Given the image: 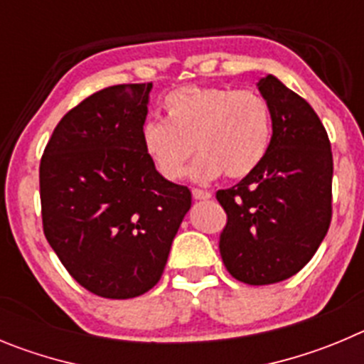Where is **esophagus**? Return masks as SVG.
Masks as SVG:
<instances>
[{"label":"esophagus","mask_w":364,"mask_h":364,"mask_svg":"<svg viewBox=\"0 0 364 364\" xmlns=\"http://www.w3.org/2000/svg\"><path fill=\"white\" fill-rule=\"evenodd\" d=\"M192 196H194V199H198V201H206V199H212L210 192H206V190H201V188L192 190Z\"/></svg>","instance_id":"34e87169"}]
</instances>
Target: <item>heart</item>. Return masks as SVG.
<instances>
[{
	"mask_svg": "<svg viewBox=\"0 0 364 364\" xmlns=\"http://www.w3.org/2000/svg\"><path fill=\"white\" fill-rule=\"evenodd\" d=\"M165 119H149L141 145L165 179L176 181L190 168L194 181L225 174L243 178L259 165L268 149L272 119L268 103L254 90L183 87L163 100Z\"/></svg>",
	"mask_w": 364,
	"mask_h": 364,
	"instance_id": "heart-1",
	"label": "heart"
}]
</instances>
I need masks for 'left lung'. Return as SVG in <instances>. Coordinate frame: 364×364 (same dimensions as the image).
<instances>
[{
    "mask_svg": "<svg viewBox=\"0 0 364 364\" xmlns=\"http://www.w3.org/2000/svg\"><path fill=\"white\" fill-rule=\"evenodd\" d=\"M257 90L270 109L272 137L259 165L215 194L228 215L219 252L237 281L272 284L297 274L325 239L333 161L325 127L303 97L272 74Z\"/></svg>",
    "mask_w": 364,
    "mask_h": 364,
    "instance_id": "left-lung-1",
    "label": "left lung"
}]
</instances>
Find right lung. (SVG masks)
<instances>
[{"label":"right lung","mask_w":364,"mask_h":364,"mask_svg":"<svg viewBox=\"0 0 364 364\" xmlns=\"http://www.w3.org/2000/svg\"><path fill=\"white\" fill-rule=\"evenodd\" d=\"M152 83L114 85L67 112L39 165L48 245L81 287L130 299L158 283L192 194L146 158Z\"/></svg>","instance_id":"right-lung-1"}]
</instances>
